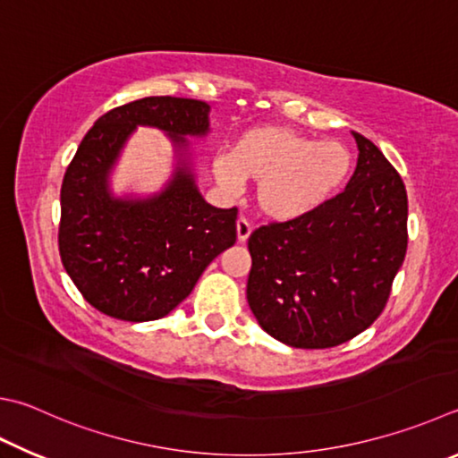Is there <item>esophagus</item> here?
I'll list each match as a JSON object with an SVG mask.
<instances>
[{
  "mask_svg": "<svg viewBox=\"0 0 458 458\" xmlns=\"http://www.w3.org/2000/svg\"><path fill=\"white\" fill-rule=\"evenodd\" d=\"M236 234H238V242H246L248 236L252 234L250 222H248L246 218H238V222H236Z\"/></svg>",
  "mask_w": 458,
  "mask_h": 458,
  "instance_id": "esophagus-1",
  "label": "esophagus"
}]
</instances>
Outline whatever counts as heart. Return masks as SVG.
I'll return each mask as SVG.
<instances>
[{"label":"heart","instance_id":"obj_1","mask_svg":"<svg viewBox=\"0 0 458 458\" xmlns=\"http://www.w3.org/2000/svg\"><path fill=\"white\" fill-rule=\"evenodd\" d=\"M352 154L340 142H320L286 126H260L236 140L230 156L216 157L218 184L236 190L258 182L256 204L274 220H294L318 210L352 170Z\"/></svg>","mask_w":458,"mask_h":458}]
</instances>
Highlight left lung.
<instances>
[{
  "mask_svg": "<svg viewBox=\"0 0 458 458\" xmlns=\"http://www.w3.org/2000/svg\"><path fill=\"white\" fill-rule=\"evenodd\" d=\"M354 140L359 164L344 192L248 238V304L258 324L288 346L330 348L367 330L404 260V182L370 140Z\"/></svg>",
  "mask_w": 458,
  "mask_h": 458,
  "instance_id": "8db88e82",
  "label": "left lung"
}]
</instances>
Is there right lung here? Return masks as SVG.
<instances>
[{
	"label": "right lung",
	"instance_id": "obj_1",
	"mask_svg": "<svg viewBox=\"0 0 458 458\" xmlns=\"http://www.w3.org/2000/svg\"><path fill=\"white\" fill-rule=\"evenodd\" d=\"M210 106L152 96L114 107L81 140L62 182L57 244L81 296L112 318L157 320L192 293L216 256L236 242L238 208H216L182 160L162 194L115 200L107 172L136 126L164 130L178 149L204 136Z\"/></svg>",
	"mask_w": 458,
	"mask_h": 458
}]
</instances>
